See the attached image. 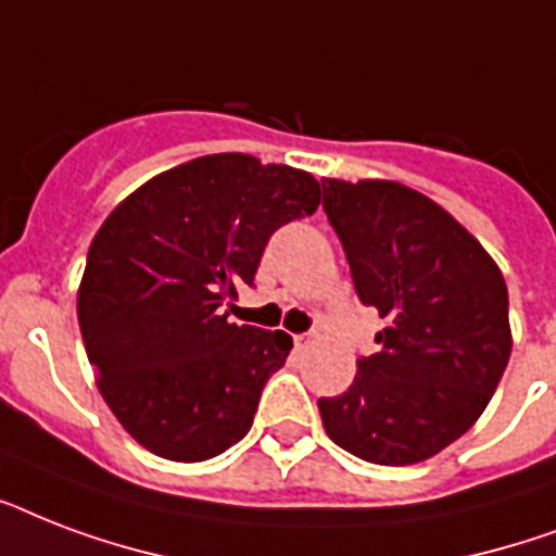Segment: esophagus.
Returning a JSON list of instances; mask_svg holds the SVG:
<instances>
[{"mask_svg": "<svg viewBox=\"0 0 556 556\" xmlns=\"http://www.w3.org/2000/svg\"><path fill=\"white\" fill-rule=\"evenodd\" d=\"M308 343V334H294V346H305Z\"/></svg>", "mask_w": 556, "mask_h": 556, "instance_id": "esophagus-1", "label": "esophagus"}]
</instances>
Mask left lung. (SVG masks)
<instances>
[{"label":"left lung","mask_w":556,"mask_h":556,"mask_svg":"<svg viewBox=\"0 0 556 556\" xmlns=\"http://www.w3.org/2000/svg\"><path fill=\"white\" fill-rule=\"evenodd\" d=\"M361 303L387 320L352 387L320 397L338 447L371 465H418L465 435L510 357L508 288L447 210L397 181L323 178Z\"/></svg>","instance_id":"left-lung-1"}]
</instances>
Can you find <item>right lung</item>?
<instances>
[{
	"mask_svg": "<svg viewBox=\"0 0 556 556\" xmlns=\"http://www.w3.org/2000/svg\"><path fill=\"white\" fill-rule=\"evenodd\" d=\"M317 204L303 169L218 152L150 178L100 225L77 320L100 395L150 453L204 462L248 435L294 343L225 308L253 286L270 233Z\"/></svg>",
	"mask_w": 556,
	"mask_h": 556,
	"instance_id": "right-lung-1",
	"label": "right lung"
}]
</instances>
